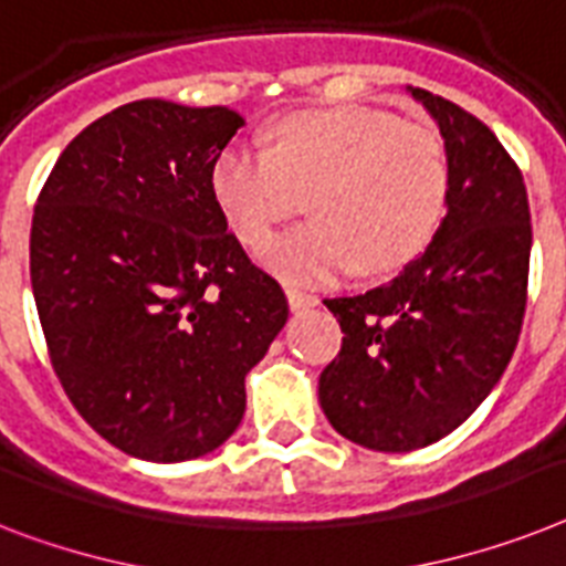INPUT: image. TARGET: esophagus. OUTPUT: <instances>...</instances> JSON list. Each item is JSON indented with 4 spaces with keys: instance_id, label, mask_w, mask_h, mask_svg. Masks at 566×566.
<instances>
[{
    "instance_id": "obj_1",
    "label": "esophagus",
    "mask_w": 566,
    "mask_h": 566,
    "mask_svg": "<svg viewBox=\"0 0 566 566\" xmlns=\"http://www.w3.org/2000/svg\"><path fill=\"white\" fill-rule=\"evenodd\" d=\"M286 297H289V306H292V312H303V310H312V306H317L315 294L301 292V289H294V286L286 289Z\"/></svg>"
}]
</instances>
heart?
<instances>
[{"label": "heart", "instance_id": "obj_1", "mask_svg": "<svg viewBox=\"0 0 566 566\" xmlns=\"http://www.w3.org/2000/svg\"><path fill=\"white\" fill-rule=\"evenodd\" d=\"M213 196L242 242L256 245L312 196L315 226L260 249L280 277L326 283L358 265L390 274L431 242L448 199L440 135L373 106L294 112L274 153L231 144L213 165Z\"/></svg>", "mask_w": 566, "mask_h": 566}]
</instances>
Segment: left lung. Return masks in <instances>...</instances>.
I'll list each match as a JSON object with an SVG mask.
<instances>
[{
	"instance_id": "8db88e82",
	"label": "left lung",
	"mask_w": 566,
	"mask_h": 566,
	"mask_svg": "<svg viewBox=\"0 0 566 566\" xmlns=\"http://www.w3.org/2000/svg\"><path fill=\"white\" fill-rule=\"evenodd\" d=\"M440 126L448 213L422 256L385 286L324 301L340 353L317 399L340 437L373 451L442 440L501 381L526 312L530 199L497 135L424 88H408Z\"/></svg>"
}]
</instances>
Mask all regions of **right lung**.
<instances>
[{"label": "right lung", "mask_w": 566, "mask_h": 566, "mask_svg": "<svg viewBox=\"0 0 566 566\" xmlns=\"http://www.w3.org/2000/svg\"><path fill=\"white\" fill-rule=\"evenodd\" d=\"M245 120L133 101L57 158L31 222V289L65 396L149 462L210 454L245 413V376L289 317L242 251L213 165Z\"/></svg>", "instance_id": "add662e5"}]
</instances>
